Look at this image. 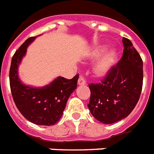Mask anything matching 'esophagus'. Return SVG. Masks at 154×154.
I'll return each instance as SVG.
<instances>
[{
	"instance_id": "34e87169",
	"label": "esophagus",
	"mask_w": 154,
	"mask_h": 154,
	"mask_svg": "<svg viewBox=\"0 0 154 154\" xmlns=\"http://www.w3.org/2000/svg\"><path fill=\"white\" fill-rule=\"evenodd\" d=\"M78 83L79 85H85L86 84V79L83 76L81 75L79 78V80H78Z\"/></svg>"
}]
</instances>
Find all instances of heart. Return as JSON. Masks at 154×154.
Returning a JSON list of instances; mask_svg holds the SVG:
<instances>
[{"mask_svg": "<svg viewBox=\"0 0 154 154\" xmlns=\"http://www.w3.org/2000/svg\"><path fill=\"white\" fill-rule=\"evenodd\" d=\"M106 50V46L105 45H98L94 48L91 52V58L96 59L99 57L104 51ZM118 51L116 49L111 48L109 51H106L103 56H101L94 64V73L97 76H105L111 68L116 63L118 60Z\"/></svg>", "mask_w": 154, "mask_h": 154, "instance_id": "b5f03b06", "label": "heart"}]
</instances>
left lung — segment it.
Returning a JSON list of instances; mask_svg holds the SVG:
<instances>
[{"label": "left lung", "instance_id": "8db88e82", "mask_svg": "<svg viewBox=\"0 0 154 154\" xmlns=\"http://www.w3.org/2000/svg\"><path fill=\"white\" fill-rule=\"evenodd\" d=\"M122 56L100 83H90L88 108L100 122L125 119L137 105L143 84V62L129 39L123 37Z\"/></svg>", "mask_w": 154, "mask_h": 154}]
</instances>
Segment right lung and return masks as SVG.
<instances>
[{
  "label": "right lung",
  "mask_w": 154,
  "mask_h": 154,
  "mask_svg": "<svg viewBox=\"0 0 154 154\" xmlns=\"http://www.w3.org/2000/svg\"><path fill=\"white\" fill-rule=\"evenodd\" d=\"M29 37L17 49L12 58L9 83L13 101L20 114L31 122L40 126H52L62 117L67 99L76 89L79 74L71 79L58 77L43 88H33L21 83L17 68L25 55L27 47L35 40Z\"/></svg>",
  "instance_id": "1"
}]
</instances>
